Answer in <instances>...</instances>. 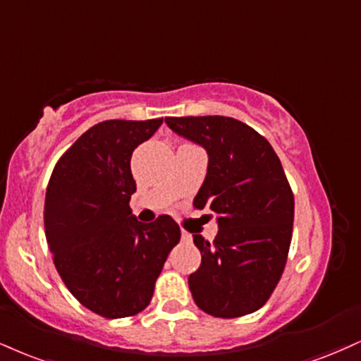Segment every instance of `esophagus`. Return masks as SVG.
Returning <instances> with one entry per match:
<instances>
[{
	"label": "esophagus",
	"instance_id": "1",
	"mask_svg": "<svg viewBox=\"0 0 361 361\" xmlns=\"http://www.w3.org/2000/svg\"><path fill=\"white\" fill-rule=\"evenodd\" d=\"M181 240H183V242H192V233L181 232Z\"/></svg>",
	"mask_w": 361,
	"mask_h": 361
}]
</instances>
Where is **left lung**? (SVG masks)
Returning a JSON list of instances; mask_svg holds the SVG:
<instances>
[{"label": "left lung", "mask_w": 361, "mask_h": 361, "mask_svg": "<svg viewBox=\"0 0 361 361\" xmlns=\"http://www.w3.org/2000/svg\"><path fill=\"white\" fill-rule=\"evenodd\" d=\"M171 131L205 147L207 176L193 200L216 215L214 242L193 235L202 254L188 286L215 318L250 314L267 302L288 260L294 195L276 151L233 117H166Z\"/></svg>", "instance_id": "obj_1"}]
</instances>
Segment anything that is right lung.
I'll return each mask as SVG.
<instances>
[{"label":"right lung","mask_w":361,"mask_h":361,"mask_svg":"<svg viewBox=\"0 0 361 361\" xmlns=\"http://www.w3.org/2000/svg\"><path fill=\"white\" fill-rule=\"evenodd\" d=\"M163 119H111L92 126L51 173L45 197V235L72 296L102 318H128L149 305L154 282L181 232L169 215L137 222L133 151Z\"/></svg>","instance_id":"1"}]
</instances>
